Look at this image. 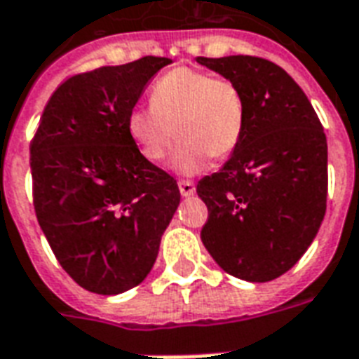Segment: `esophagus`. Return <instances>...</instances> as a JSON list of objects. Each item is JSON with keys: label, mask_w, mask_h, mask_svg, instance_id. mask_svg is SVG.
<instances>
[{"label": "esophagus", "mask_w": 359, "mask_h": 359, "mask_svg": "<svg viewBox=\"0 0 359 359\" xmlns=\"http://www.w3.org/2000/svg\"><path fill=\"white\" fill-rule=\"evenodd\" d=\"M179 190L184 198L196 194V187H194V182H190V180H179Z\"/></svg>", "instance_id": "34e87169"}]
</instances>
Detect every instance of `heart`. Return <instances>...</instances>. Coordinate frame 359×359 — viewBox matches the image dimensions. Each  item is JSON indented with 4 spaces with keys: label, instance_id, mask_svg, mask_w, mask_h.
Masks as SVG:
<instances>
[{
    "label": "heart",
    "instance_id": "1",
    "mask_svg": "<svg viewBox=\"0 0 359 359\" xmlns=\"http://www.w3.org/2000/svg\"><path fill=\"white\" fill-rule=\"evenodd\" d=\"M245 127V98L226 78L180 66L150 89V108L127 114V133L148 161H161L175 135L172 171L194 175L209 161L224 159L238 148Z\"/></svg>",
    "mask_w": 359,
    "mask_h": 359
}]
</instances>
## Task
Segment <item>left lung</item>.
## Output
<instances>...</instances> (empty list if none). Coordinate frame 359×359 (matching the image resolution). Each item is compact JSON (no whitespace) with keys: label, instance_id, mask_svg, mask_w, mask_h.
<instances>
[{"label":"left lung","instance_id":"8db88e82","mask_svg":"<svg viewBox=\"0 0 359 359\" xmlns=\"http://www.w3.org/2000/svg\"><path fill=\"white\" fill-rule=\"evenodd\" d=\"M196 60L245 98L240 144L198 182L209 209L201 241L230 276L276 280L306 253L325 215V133L301 87L274 62L245 55Z\"/></svg>","mask_w":359,"mask_h":359}]
</instances>
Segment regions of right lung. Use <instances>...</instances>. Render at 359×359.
<instances>
[{
  "mask_svg": "<svg viewBox=\"0 0 359 359\" xmlns=\"http://www.w3.org/2000/svg\"><path fill=\"white\" fill-rule=\"evenodd\" d=\"M171 58L144 57L66 79L30 146L34 209L78 285L119 294L150 274L180 203L177 180L140 154L127 114Z\"/></svg>",
  "mask_w": 359,
  "mask_h": 359,
  "instance_id": "obj_1",
  "label": "right lung"
}]
</instances>
